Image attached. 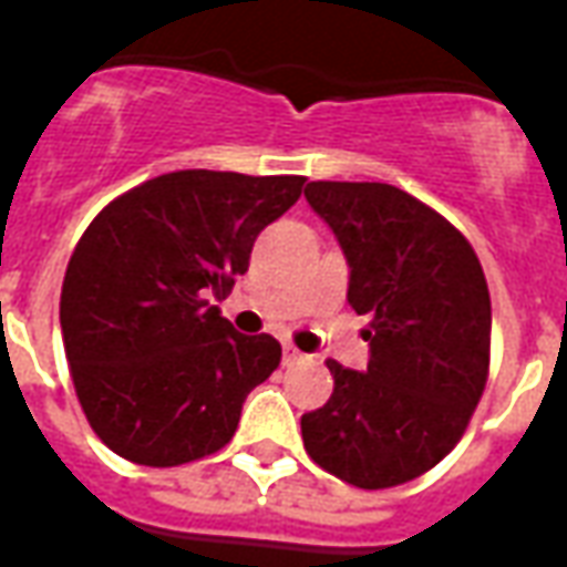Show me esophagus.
Segmentation results:
<instances>
[{
    "instance_id": "obj_1",
    "label": "esophagus",
    "mask_w": 567,
    "mask_h": 567,
    "mask_svg": "<svg viewBox=\"0 0 567 567\" xmlns=\"http://www.w3.org/2000/svg\"><path fill=\"white\" fill-rule=\"evenodd\" d=\"M282 361L291 368V364H300V361H307V355L300 352V349H295V346H285V355Z\"/></svg>"
}]
</instances>
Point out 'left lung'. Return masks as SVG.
Returning a JSON list of instances; mask_svg holds the SVG:
<instances>
[{
    "mask_svg": "<svg viewBox=\"0 0 567 567\" xmlns=\"http://www.w3.org/2000/svg\"><path fill=\"white\" fill-rule=\"evenodd\" d=\"M370 316L368 370L328 358L333 394L303 413L309 458L358 488L416 480L462 440L488 380L492 303L480 258L440 212L382 182H309Z\"/></svg>",
    "mask_w": 567,
    "mask_h": 567,
    "instance_id": "obj_1",
    "label": "left lung"
}]
</instances>
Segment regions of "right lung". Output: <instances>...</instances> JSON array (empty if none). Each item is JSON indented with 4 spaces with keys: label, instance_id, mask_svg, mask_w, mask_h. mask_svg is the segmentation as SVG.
I'll use <instances>...</instances> for the list:
<instances>
[{
    "label": "right lung",
    "instance_id": "right-lung-1",
    "mask_svg": "<svg viewBox=\"0 0 567 567\" xmlns=\"http://www.w3.org/2000/svg\"><path fill=\"white\" fill-rule=\"evenodd\" d=\"M303 182L178 169L112 199L84 230L60 328L81 410L121 458L175 467L230 443L282 346L236 333L212 297H227L258 234L295 206Z\"/></svg>",
    "mask_w": 567,
    "mask_h": 567
}]
</instances>
